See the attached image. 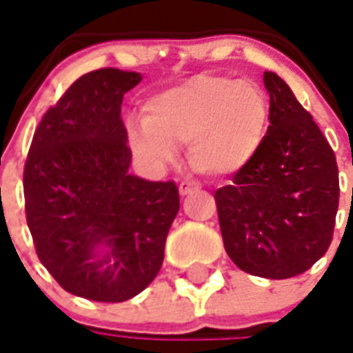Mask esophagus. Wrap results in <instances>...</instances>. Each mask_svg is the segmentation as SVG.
I'll return each instance as SVG.
<instances>
[{"label": "esophagus", "mask_w": 353, "mask_h": 353, "mask_svg": "<svg viewBox=\"0 0 353 353\" xmlns=\"http://www.w3.org/2000/svg\"><path fill=\"white\" fill-rule=\"evenodd\" d=\"M198 189H200V185L194 183V181H181V183H179V194H181V196H187L192 190Z\"/></svg>", "instance_id": "obj_1"}]
</instances>
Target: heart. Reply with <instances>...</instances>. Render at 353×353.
I'll use <instances>...</instances> for the list:
<instances>
[{
	"label": "heart",
	"mask_w": 353,
	"mask_h": 353,
	"mask_svg": "<svg viewBox=\"0 0 353 353\" xmlns=\"http://www.w3.org/2000/svg\"><path fill=\"white\" fill-rule=\"evenodd\" d=\"M270 127V103L252 80L196 74L159 91L142 104V125H129L127 140L138 161L163 168L187 145L198 174L236 176L260 153Z\"/></svg>",
	"instance_id": "heart-1"
}]
</instances>
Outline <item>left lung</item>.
I'll return each mask as SVG.
<instances>
[{"instance_id":"left-lung-1","label":"left lung","mask_w":353,"mask_h":353,"mask_svg":"<svg viewBox=\"0 0 353 353\" xmlns=\"http://www.w3.org/2000/svg\"><path fill=\"white\" fill-rule=\"evenodd\" d=\"M270 127L256 159L215 192L224 249L237 268L290 279L330 249L339 210L335 153L288 83L265 70Z\"/></svg>"}]
</instances>
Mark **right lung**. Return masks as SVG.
<instances>
[{"label": "right lung", "instance_id": "right-lung-1", "mask_svg": "<svg viewBox=\"0 0 353 353\" xmlns=\"http://www.w3.org/2000/svg\"><path fill=\"white\" fill-rule=\"evenodd\" d=\"M140 72L83 74L46 112L23 168L26 219L35 250L63 290L121 303L155 279L179 211L174 181L130 174L123 95Z\"/></svg>", "mask_w": 353, "mask_h": 353}]
</instances>
